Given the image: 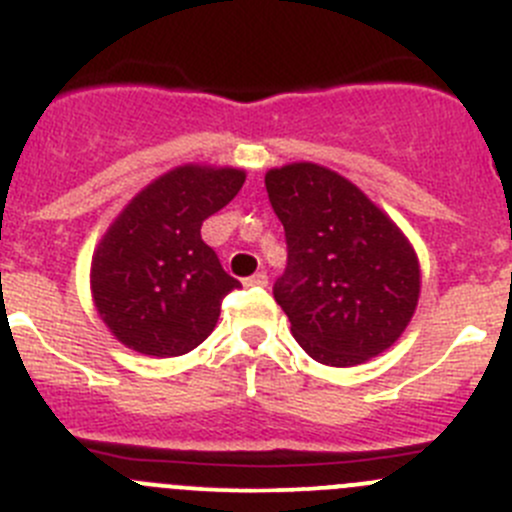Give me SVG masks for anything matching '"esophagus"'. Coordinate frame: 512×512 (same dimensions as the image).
<instances>
[{"label": "esophagus", "instance_id": "1", "mask_svg": "<svg viewBox=\"0 0 512 512\" xmlns=\"http://www.w3.org/2000/svg\"><path fill=\"white\" fill-rule=\"evenodd\" d=\"M247 287H265L267 285V275L265 272H255V275H250L245 280Z\"/></svg>", "mask_w": 512, "mask_h": 512}]
</instances>
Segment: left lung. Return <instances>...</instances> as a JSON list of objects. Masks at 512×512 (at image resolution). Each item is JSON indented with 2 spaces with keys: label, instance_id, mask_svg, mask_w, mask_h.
I'll return each instance as SVG.
<instances>
[{
  "label": "left lung",
  "instance_id": "obj_1",
  "mask_svg": "<svg viewBox=\"0 0 512 512\" xmlns=\"http://www.w3.org/2000/svg\"><path fill=\"white\" fill-rule=\"evenodd\" d=\"M267 197L285 227L287 267L272 295L312 360L350 367L388 350L413 317V247L352 182L310 162L270 170Z\"/></svg>",
  "mask_w": 512,
  "mask_h": 512
}]
</instances>
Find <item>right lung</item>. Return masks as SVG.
<instances>
[{"label":"right lung","instance_id":"right-lung-1","mask_svg":"<svg viewBox=\"0 0 512 512\" xmlns=\"http://www.w3.org/2000/svg\"><path fill=\"white\" fill-rule=\"evenodd\" d=\"M245 172L177 167L140 192L92 257L94 305L119 342L142 355L195 350L242 287L202 242V222L240 192Z\"/></svg>","mask_w":512,"mask_h":512}]
</instances>
